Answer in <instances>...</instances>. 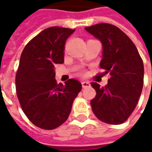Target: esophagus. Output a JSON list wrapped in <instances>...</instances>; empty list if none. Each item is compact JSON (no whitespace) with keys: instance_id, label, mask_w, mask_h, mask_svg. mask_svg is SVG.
Here are the masks:
<instances>
[{"instance_id":"esophagus-1","label":"esophagus","mask_w":152,"mask_h":152,"mask_svg":"<svg viewBox=\"0 0 152 152\" xmlns=\"http://www.w3.org/2000/svg\"><path fill=\"white\" fill-rule=\"evenodd\" d=\"M81 85H82V87H83V88L89 87L90 86H91L89 81H82V82H81Z\"/></svg>"}]
</instances>
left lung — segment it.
Segmentation results:
<instances>
[{
  "instance_id": "1",
  "label": "left lung",
  "mask_w": 152,
  "mask_h": 152,
  "mask_svg": "<svg viewBox=\"0 0 152 152\" xmlns=\"http://www.w3.org/2000/svg\"><path fill=\"white\" fill-rule=\"evenodd\" d=\"M85 29L102 42L100 67L111 76L106 86L91 83L96 91V97L91 101L92 111L103 122L123 123L135 110L141 96L143 61L132 41L115 26L101 23Z\"/></svg>"
}]
</instances>
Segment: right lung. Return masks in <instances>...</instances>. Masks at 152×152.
<instances>
[{"instance_id":"right-lung-1","label":"right lung","mask_w":152,"mask_h":152,"mask_svg":"<svg viewBox=\"0 0 152 152\" xmlns=\"http://www.w3.org/2000/svg\"><path fill=\"white\" fill-rule=\"evenodd\" d=\"M75 30L59 26L45 29L25 46L16 76V95L20 106L35 126L52 130L71 113L81 90L80 81L56 83L55 66L64 62L65 44Z\"/></svg>"}]
</instances>
